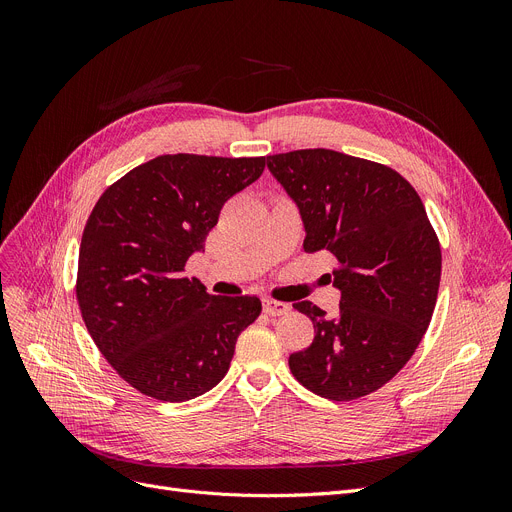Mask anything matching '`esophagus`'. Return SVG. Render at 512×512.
I'll use <instances>...</instances> for the list:
<instances>
[{
  "instance_id": "obj_1",
  "label": "esophagus",
  "mask_w": 512,
  "mask_h": 512,
  "mask_svg": "<svg viewBox=\"0 0 512 512\" xmlns=\"http://www.w3.org/2000/svg\"><path fill=\"white\" fill-rule=\"evenodd\" d=\"M263 311H265L267 315L278 317V315H286V313L290 311V305H288V303L274 301V299H263Z\"/></svg>"
}]
</instances>
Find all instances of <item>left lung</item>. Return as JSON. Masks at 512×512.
I'll return each instance as SVG.
<instances>
[{
  "label": "left lung",
  "instance_id": "8db88e82",
  "mask_svg": "<svg viewBox=\"0 0 512 512\" xmlns=\"http://www.w3.org/2000/svg\"><path fill=\"white\" fill-rule=\"evenodd\" d=\"M267 170L299 207L307 253L330 251L340 267V309L309 301L315 338L292 353L307 390L355 400L390 382L419 346L438 299L442 251L415 188L388 166L332 149L267 155Z\"/></svg>",
  "mask_w": 512,
  "mask_h": 512
}]
</instances>
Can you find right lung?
Masks as SVG:
<instances>
[{"label": "right lung", "mask_w": 512, "mask_h": 512, "mask_svg": "<svg viewBox=\"0 0 512 512\" xmlns=\"http://www.w3.org/2000/svg\"><path fill=\"white\" fill-rule=\"evenodd\" d=\"M265 157L159 155L99 197L80 240L76 299L85 326L132 388L184 402L218 386L257 297H218L184 263L203 251L224 203Z\"/></svg>", "instance_id": "right-lung-1"}]
</instances>
